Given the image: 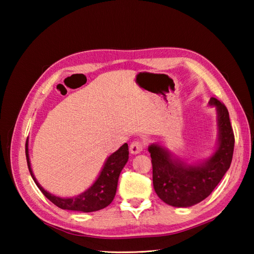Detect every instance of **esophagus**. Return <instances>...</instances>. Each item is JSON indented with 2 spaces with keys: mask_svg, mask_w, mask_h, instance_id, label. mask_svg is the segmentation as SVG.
Listing matches in <instances>:
<instances>
[{
  "mask_svg": "<svg viewBox=\"0 0 254 254\" xmlns=\"http://www.w3.org/2000/svg\"><path fill=\"white\" fill-rule=\"evenodd\" d=\"M144 148V143L141 141H134L132 142V144L130 145V152L133 155H136L139 154L143 150Z\"/></svg>",
  "mask_w": 254,
  "mask_h": 254,
  "instance_id": "obj_1",
  "label": "esophagus"
}]
</instances>
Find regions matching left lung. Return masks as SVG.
<instances>
[{
    "mask_svg": "<svg viewBox=\"0 0 254 254\" xmlns=\"http://www.w3.org/2000/svg\"><path fill=\"white\" fill-rule=\"evenodd\" d=\"M208 104L216 107L218 126V145L212 157L201 164L190 165L175 158L161 145L152 144L148 147L155 192L171 206L189 207L206 198L223 179L233 160L235 135L227 108L214 97Z\"/></svg>",
    "mask_w": 254,
    "mask_h": 254,
    "instance_id": "obj_1",
    "label": "left lung"
}]
</instances>
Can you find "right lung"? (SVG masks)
<instances>
[{
  "instance_id": "add662e5",
  "label": "right lung",
  "mask_w": 254,
  "mask_h": 254,
  "mask_svg": "<svg viewBox=\"0 0 254 254\" xmlns=\"http://www.w3.org/2000/svg\"><path fill=\"white\" fill-rule=\"evenodd\" d=\"M26 158L31 178L34 179L37 187L39 188V190L44 193V195L48 199H50L53 204L62 209L89 213L107 207L113 201V198H115L119 176H120L123 167L126 166L128 159V146L127 143L123 144L117 152L111 154L107 158L100 175L89 189H87L85 192L80 193L77 196L66 198L53 195V194L46 191L36 180L30 167L28 139L26 141Z\"/></svg>"
}]
</instances>
